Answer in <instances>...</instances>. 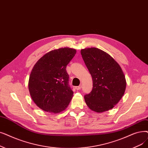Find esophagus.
Listing matches in <instances>:
<instances>
[{
    "label": "esophagus",
    "mask_w": 148,
    "mask_h": 148,
    "mask_svg": "<svg viewBox=\"0 0 148 148\" xmlns=\"http://www.w3.org/2000/svg\"><path fill=\"white\" fill-rule=\"evenodd\" d=\"M81 88H82V86H81V85L78 86H76V87H75V89H76L77 90H80Z\"/></svg>",
    "instance_id": "1"
}]
</instances>
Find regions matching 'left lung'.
<instances>
[{
  "label": "left lung",
  "mask_w": 148,
  "mask_h": 148,
  "mask_svg": "<svg viewBox=\"0 0 148 148\" xmlns=\"http://www.w3.org/2000/svg\"><path fill=\"white\" fill-rule=\"evenodd\" d=\"M82 58L91 74L93 87L86 94L85 101L88 108L97 113L113 108L125 92V75L119 64L105 51L97 48L80 51Z\"/></svg>",
  "instance_id": "8db88e82"
}]
</instances>
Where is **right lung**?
Returning a JSON list of instances; mask_svg holds the SVG:
<instances>
[{"instance_id": "add662e5", "label": "right lung", "mask_w": 148, "mask_h": 148, "mask_svg": "<svg viewBox=\"0 0 148 148\" xmlns=\"http://www.w3.org/2000/svg\"><path fill=\"white\" fill-rule=\"evenodd\" d=\"M76 50L61 48L49 51L38 60L32 69L28 82L31 97L43 111L57 114L65 110L73 91L68 85L66 65Z\"/></svg>"}]
</instances>
